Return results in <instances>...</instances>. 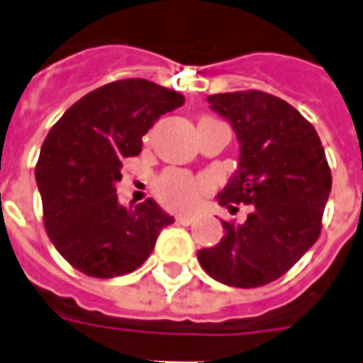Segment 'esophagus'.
Here are the masks:
<instances>
[{
    "instance_id": "34e87169",
    "label": "esophagus",
    "mask_w": 363,
    "mask_h": 363,
    "mask_svg": "<svg viewBox=\"0 0 363 363\" xmlns=\"http://www.w3.org/2000/svg\"><path fill=\"white\" fill-rule=\"evenodd\" d=\"M194 220H196L194 213H179V216H177V221H179L181 225H190V223H194Z\"/></svg>"
}]
</instances>
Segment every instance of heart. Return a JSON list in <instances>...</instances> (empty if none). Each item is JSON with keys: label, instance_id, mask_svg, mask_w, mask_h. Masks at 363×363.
Segmentation results:
<instances>
[{"label": "heart", "instance_id": "heart-1", "mask_svg": "<svg viewBox=\"0 0 363 363\" xmlns=\"http://www.w3.org/2000/svg\"><path fill=\"white\" fill-rule=\"evenodd\" d=\"M202 182L192 179L182 171H167L155 182V190L161 202L171 208H189L198 200L202 192Z\"/></svg>", "mask_w": 363, "mask_h": 363}]
</instances>
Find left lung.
I'll return each mask as SVG.
<instances>
[{
    "mask_svg": "<svg viewBox=\"0 0 363 363\" xmlns=\"http://www.w3.org/2000/svg\"><path fill=\"white\" fill-rule=\"evenodd\" d=\"M233 128L239 163L218 204L235 212L251 204L245 223L221 225L225 235L198 260L213 280L259 288L286 274L319 239L330 194V169L315 128L291 104L262 91L208 96Z\"/></svg>",
    "mask_w": 363,
    "mask_h": 363,
    "instance_id": "1",
    "label": "left lung"
}]
</instances>
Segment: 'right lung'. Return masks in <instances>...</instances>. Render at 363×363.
Here are the masks:
<instances>
[{
  "label": "right lung",
  "instance_id": "obj_1",
  "mask_svg": "<svg viewBox=\"0 0 363 363\" xmlns=\"http://www.w3.org/2000/svg\"><path fill=\"white\" fill-rule=\"evenodd\" d=\"M184 96L147 79H122L72 104L46 135L36 163L44 225L64 259L93 278L140 268L173 216L155 200L122 206L114 182L122 159L142 151V138Z\"/></svg>",
  "mask_w": 363,
  "mask_h": 363
}]
</instances>
